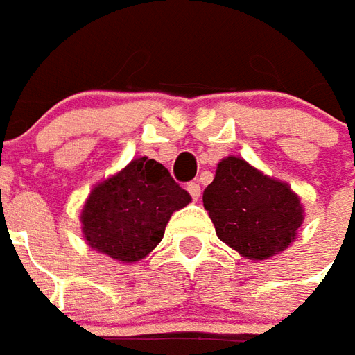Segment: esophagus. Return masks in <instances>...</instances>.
Listing matches in <instances>:
<instances>
[{
	"label": "esophagus",
	"mask_w": 355,
	"mask_h": 355,
	"mask_svg": "<svg viewBox=\"0 0 355 355\" xmlns=\"http://www.w3.org/2000/svg\"><path fill=\"white\" fill-rule=\"evenodd\" d=\"M186 188H188V192H190V196H192V200H193V201L200 200V196H201V186L198 184V182H190V184L186 186Z\"/></svg>",
	"instance_id": "obj_1"
}]
</instances>
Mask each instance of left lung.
I'll use <instances>...</instances> for the list:
<instances>
[{"label":"left lung","instance_id":"obj_1","mask_svg":"<svg viewBox=\"0 0 355 355\" xmlns=\"http://www.w3.org/2000/svg\"><path fill=\"white\" fill-rule=\"evenodd\" d=\"M216 236L251 261H266L291 245L304 220L287 182L266 177L241 157H224L203 192Z\"/></svg>","mask_w":355,"mask_h":355}]
</instances>
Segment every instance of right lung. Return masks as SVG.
I'll return each mask as SVG.
<instances>
[{
	"instance_id": "obj_1",
	"label": "right lung",
	"mask_w": 355,
	"mask_h": 355,
	"mask_svg": "<svg viewBox=\"0 0 355 355\" xmlns=\"http://www.w3.org/2000/svg\"><path fill=\"white\" fill-rule=\"evenodd\" d=\"M190 201L162 163L137 157L89 193L81 211L83 238L98 253L137 262L154 251L171 215Z\"/></svg>"
}]
</instances>
